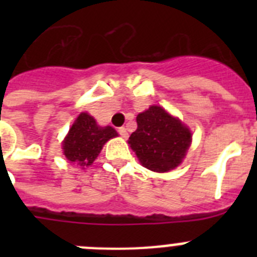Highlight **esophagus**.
Here are the masks:
<instances>
[{
    "instance_id": "34e87169",
    "label": "esophagus",
    "mask_w": 257,
    "mask_h": 257,
    "mask_svg": "<svg viewBox=\"0 0 257 257\" xmlns=\"http://www.w3.org/2000/svg\"><path fill=\"white\" fill-rule=\"evenodd\" d=\"M118 133H119V135H121L122 138H127V136H128V133H127L126 127H119V128H118Z\"/></svg>"
}]
</instances>
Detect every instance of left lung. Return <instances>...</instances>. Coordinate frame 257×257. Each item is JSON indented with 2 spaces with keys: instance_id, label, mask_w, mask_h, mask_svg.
I'll return each mask as SVG.
<instances>
[{
  "instance_id": "left-lung-1",
  "label": "left lung",
  "mask_w": 257,
  "mask_h": 257,
  "mask_svg": "<svg viewBox=\"0 0 257 257\" xmlns=\"http://www.w3.org/2000/svg\"><path fill=\"white\" fill-rule=\"evenodd\" d=\"M136 122L138 128L127 143L140 163L154 172L176 169L192 143L189 128L158 105H152L139 113Z\"/></svg>"
}]
</instances>
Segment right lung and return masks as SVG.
I'll list each match as a JSON object with an SVG mask.
<instances>
[{"label":"right lung","instance_id":"1","mask_svg":"<svg viewBox=\"0 0 257 257\" xmlns=\"http://www.w3.org/2000/svg\"><path fill=\"white\" fill-rule=\"evenodd\" d=\"M115 136L118 134L113 127L99 126L94 117L83 112L77 117L63 140V153L68 161L85 169L96 160L103 145Z\"/></svg>","mask_w":257,"mask_h":257}]
</instances>
